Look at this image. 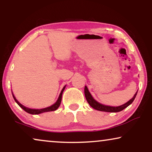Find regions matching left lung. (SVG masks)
Masks as SVG:
<instances>
[{"mask_svg": "<svg viewBox=\"0 0 152 152\" xmlns=\"http://www.w3.org/2000/svg\"><path fill=\"white\" fill-rule=\"evenodd\" d=\"M137 93H138V91H137L136 94L134 95V96L133 97V98L131 99L129 101L124 104L119 106V107H109V106H105V105L102 104H99V102H97V101H95V99L93 98V97L91 96V93H89L87 87L85 86L84 88L85 97H86L87 102H88L89 105H90L91 107H93V109L97 110V111H104V112H113V113L121 111L123 109H125V108L127 107L128 106H129L131 104L134 102L135 97H136L137 95Z\"/></svg>", "mask_w": 152, "mask_h": 152, "instance_id": "obj_1", "label": "left lung"}]
</instances>
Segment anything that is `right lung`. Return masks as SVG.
<instances>
[{"mask_svg": "<svg viewBox=\"0 0 152 152\" xmlns=\"http://www.w3.org/2000/svg\"><path fill=\"white\" fill-rule=\"evenodd\" d=\"M65 87L64 86L63 89H62L61 91V93H60L59 96V98H58L57 101L53 105L50 106V107H47V108H45V109H29L28 107H24L23 105H22L21 104H20L17 101V99L15 98V97L13 95V97L14 99V100L16 103L18 104V106H19L20 107H21L25 111H26L27 113H30V114H33V115H37V114H39V113H44V112H48V111H55V110H57L61 104V97H62V93H63L64 89H65Z\"/></svg>", "mask_w": 152, "mask_h": 152, "instance_id": "1", "label": "right lung"}]
</instances>
